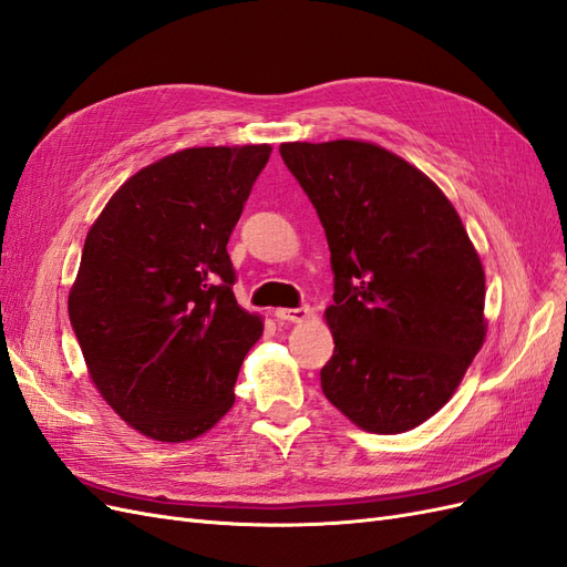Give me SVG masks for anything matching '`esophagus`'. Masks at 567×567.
<instances>
[{
  "mask_svg": "<svg viewBox=\"0 0 567 567\" xmlns=\"http://www.w3.org/2000/svg\"><path fill=\"white\" fill-rule=\"evenodd\" d=\"M277 315V319L281 321H305L307 317H310V307H281V310L274 312Z\"/></svg>",
  "mask_w": 567,
  "mask_h": 567,
  "instance_id": "1",
  "label": "esophagus"
}]
</instances>
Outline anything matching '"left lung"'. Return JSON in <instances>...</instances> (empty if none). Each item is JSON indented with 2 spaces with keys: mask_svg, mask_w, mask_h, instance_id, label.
Here are the masks:
<instances>
[{
  "mask_svg": "<svg viewBox=\"0 0 567 567\" xmlns=\"http://www.w3.org/2000/svg\"><path fill=\"white\" fill-rule=\"evenodd\" d=\"M331 250L333 357L321 390L369 433L450 402L485 340V271L454 205L394 153L338 140L279 148Z\"/></svg>",
  "mask_w": 567,
  "mask_h": 567,
  "instance_id": "left-lung-1",
  "label": "left lung"
}]
</instances>
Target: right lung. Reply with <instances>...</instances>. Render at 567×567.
Here are the masks:
<instances>
[{
	"instance_id": "obj_1",
	"label": "right lung",
	"mask_w": 567,
	"mask_h": 567,
	"mask_svg": "<svg viewBox=\"0 0 567 567\" xmlns=\"http://www.w3.org/2000/svg\"><path fill=\"white\" fill-rule=\"evenodd\" d=\"M271 146L184 148L117 188L82 248L68 315L90 379L158 442L203 435L234 404L262 319L238 307L227 244Z\"/></svg>"
}]
</instances>
